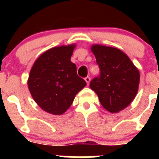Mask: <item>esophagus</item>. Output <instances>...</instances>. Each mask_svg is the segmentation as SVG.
I'll use <instances>...</instances> for the list:
<instances>
[{
    "mask_svg": "<svg viewBox=\"0 0 159 159\" xmlns=\"http://www.w3.org/2000/svg\"><path fill=\"white\" fill-rule=\"evenodd\" d=\"M84 80H85V81H86V83H87V84H89V83H90V80H91V79H90V77L89 76H87V77H85V78H84Z\"/></svg>",
    "mask_w": 159,
    "mask_h": 159,
    "instance_id": "1",
    "label": "esophagus"
}]
</instances>
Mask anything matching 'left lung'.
<instances>
[{"label": "left lung", "instance_id": "obj_1", "mask_svg": "<svg viewBox=\"0 0 159 159\" xmlns=\"http://www.w3.org/2000/svg\"><path fill=\"white\" fill-rule=\"evenodd\" d=\"M100 74L90 83L102 106L116 113L134 99L139 84V71L124 52L116 48L95 44L92 47Z\"/></svg>", "mask_w": 159, "mask_h": 159}]
</instances>
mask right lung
Returning a JSON list of instances; mask_svg holds the SVG:
<instances>
[{"mask_svg": "<svg viewBox=\"0 0 159 159\" xmlns=\"http://www.w3.org/2000/svg\"><path fill=\"white\" fill-rule=\"evenodd\" d=\"M74 48L71 44L49 49L36 60L30 71L28 85L32 98L52 115L64 113L87 85L71 61Z\"/></svg>", "mask_w": 159, "mask_h": 159, "instance_id": "obj_1", "label": "right lung"}]
</instances>
